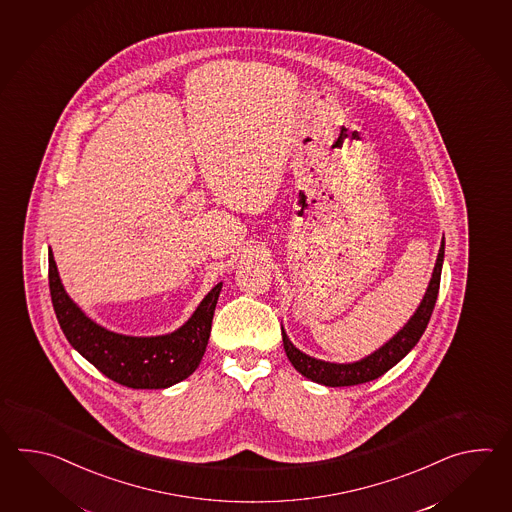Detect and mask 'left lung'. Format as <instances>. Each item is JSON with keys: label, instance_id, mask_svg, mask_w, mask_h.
<instances>
[{"label": "left lung", "instance_id": "left-lung-1", "mask_svg": "<svg viewBox=\"0 0 512 512\" xmlns=\"http://www.w3.org/2000/svg\"><path fill=\"white\" fill-rule=\"evenodd\" d=\"M443 260H445V236L441 240L434 272H432V278L426 287L425 296H423L421 304L417 305L414 315L410 316V320L386 344H382L381 348L375 349L364 359L346 362V364L315 359L296 348L282 326L283 349L287 353V359L293 364L294 370L302 373L309 381L331 386V388L355 386V384L375 381L386 371L392 370L397 362H401L415 348V344L425 333L432 311H434L437 293H439Z\"/></svg>", "mask_w": 512, "mask_h": 512}]
</instances>
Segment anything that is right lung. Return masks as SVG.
Returning a JSON list of instances; mask_svg holds the SVG:
<instances>
[{
    "instance_id": "1",
    "label": "right lung",
    "mask_w": 512,
    "mask_h": 512,
    "mask_svg": "<svg viewBox=\"0 0 512 512\" xmlns=\"http://www.w3.org/2000/svg\"><path fill=\"white\" fill-rule=\"evenodd\" d=\"M221 287V282L212 287L192 316L172 333L155 337L120 335L91 320L73 302L49 249L51 300L69 344L108 379L135 390H164L197 370L207 349Z\"/></svg>"
}]
</instances>
